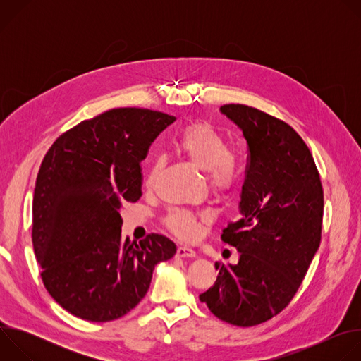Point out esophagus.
<instances>
[{
	"instance_id": "esophagus-1",
	"label": "esophagus",
	"mask_w": 361,
	"mask_h": 361,
	"mask_svg": "<svg viewBox=\"0 0 361 361\" xmlns=\"http://www.w3.org/2000/svg\"><path fill=\"white\" fill-rule=\"evenodd\" d=\"M177 257H190V259H192V257H195V251L191 250L190 247H185V245H180L177 248Z\"/></svg>"
}]
</instances>
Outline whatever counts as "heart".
Returning a JSON list of instances; mask_svg holds the SVG:
<instances>
[{
  "mask_svg": "<svg viewBox=\"0 0 361 361\" xmlns=\"http://www.w3.org/2000/svg\"><path fill=\"white\" fill-rule=\"evenodd\" d=\"M176 148L194 167L207 173V178L214 191L226 194L237 183L238 171L233 149L224 135L210 124L194 123L184 128L176 140ZM166 160L159 156L152 160L145 185L151 188L164 169ZM201 217L184 212L171 210L166 219V227L183 240H191L198 231Z\"/></svg>",
  "mask_w": 361,
  "mask_h": 361,
  "instance_id": "b5f03b06",
  "label": "heart"
}]
</instances>
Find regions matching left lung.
I'll list each match as a JSON object with an SVG mask.
<instances>
[{
  "instance_id": "obj_1",
  "label": "left lung",
  "mask_w": 361,
  "mask_h": 361,
  "mask_svg": "<svg viewBox=\"0 0 361 361\" xmlns=\"http://www.w3.org/2000/svg\"><path fill=\"white\" fill-rule=\"evenodd\" d=\"M220 111L248 145L241 216L221 234L240 259L216 263L217 280L200 300L220 320L251 327L284 310L310 267L322 240L323 185L310 149L287 123L243 104Z\"/></svg>"
}]
</instances>
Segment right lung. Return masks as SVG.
Returning <instances> with one entry per match:
<instances>
[{
    "mask_svg": "<svg viewBox=\"0 0 361 361\" xmlns=\"http://www.w3.org/2000/svg\"><path fill=\"white\" fill-rule=\"evenodd\" d=\"M176 117L113 109L61 134L41 163L32 201V245L41 279L63 308L87 322L123 317L147 294L152 270L176 244L123 238L120 210L141 197L151 142Z\"/></svg>",
    "mask_w": 361,
    "mask_h": 361,
    "instance_id": "right-lung-1",
    "label": "right lung"
}]
</instances>
